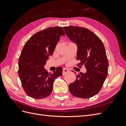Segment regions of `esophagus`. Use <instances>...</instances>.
Returning <instances> with one entry per match:
<instances>
[{
  "label": "esophagus",
  "instance_id": "1",
  "mask_svg": "<svg viewBox=\"0 0 126 126\" xmlns=\"http://www.w3.org/2000/svg\"><path fill=\"white\" fill-rule=\"evenodd\" d=\"M69 69H66V68H64L63 69V73H62L63 75H65L66 73H69Z\"/></svg>",
  "mask_w": 126,
  "mask_h": 126
}]
</instances>
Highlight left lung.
I'll return each mask as SVG.
<instances>
[{"instance_id": "1", "label": "left lung", "mask_w": 126, "mask_h": 126, "mask_svg": "<svg viewBox=\"0 0 126 126\" xmlns=\"http://www.w3.org/2000/svg\"><path fill=\"white\" fill-rule=\"evenodd\" d=\"M63 29L69 38L77 45V60L87 69L85 73L76 75L75 81L69 85V91L77 97H92L100 92L108 75V61L104 45L89 29L73 26Z\"/></svg>"}]
</instances>
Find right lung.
Here are the masks:
<instances>
[{
	"mask_svg": "<svg viewBox=\"0 0 126 126\" xmlns=\"http://www.w3.org/2000/svg\"><path fill=\"white\" fill-rule=\"evenodd\" d=\"M64 34L62 27H50L34 34L24 46L19 58L18 75L30 97L41 99L49 96L55 79L62 76V68L57 67L53 73H49L44 66L60 37Z\"/></svg>",
	"mask_w": 126,
	"mask_h": 126,
	"instance_id": "right-lung-1",
	"label": "right lung"
}]
</instances>
